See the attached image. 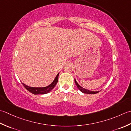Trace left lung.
<instances>
[{
    "mask_svg": "<svg viewBox=\"0 0 131 131\" xmlns=\"http://www.w3.org/2000/svg\"><path fill=\"white\" fill-rule=\"evenodd\" d=\"M74 82H75L76 85H77V87L78 88V89L80 90L81 92L84 93H86V94H96V93H98V92H100V91H95V92H94V91H90V90H89L84 89V88L81 87L80 85L78 83H77L75 79H74Z\"/></svg>",
    "mask_w": 131,
    "mask_h": 131,
    "instance_id": "obj_1",
    "label": "left lung"
}]
</instances>
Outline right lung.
<instances>
[{
  "label": "right lung",
  "mask_w": 131,
  "mask_h": 131,
  "mask_svg": "<svg viewBox=\"0 0 131 131\" xmlns=\"http://www.w3.org/2000/svg\"><path fill=\"white\" fill-rule=\"evenodd\" d=\"M59 73H58L57 76L55 77L54 80L52 81V82L47 86L46 87H42V88H36V87H30L28 85H26L24 83H22L26 89H27L29 92L31 93L32 94H47V93H49L51 90L53 89L57 85V82L58 81V76Z\"/></svg>",
  "instance_id": "right-lung-1"
}]
</instances>
